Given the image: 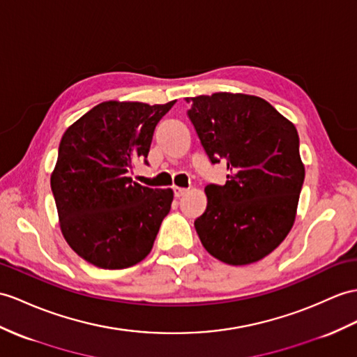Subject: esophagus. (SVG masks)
<instances>
[{
    "label": "esophagus",
    "mask_w": 357,
    "mask_h": 357,
    "mask_svg": "<svg viewBox=\"0 0 357 357\" xmlns=\"http://www.w3.org/2000/svg\"><path fill=\"white\" fill-rule=\"evenodd\" d=\"M186 192H188L186 188H181V186H176V188H174V195H176L177 198L183 197Z\"/></svg>",
    "instance_id": "34e87169"
}]
</instances>
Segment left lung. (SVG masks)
I'll use <instances>...</instances> for the list:
<instances>
[{
	"instance_id": "1",
	"label": "left lung",
	"mask_w": 357,
	"mask_h": 357,
	"mask_svg": "<svg viewBox=\"0 0 357 357\" xmlns=\"http://www.w3.org/2000/svg\"><path fill=\"white\" fill-rule=\"evenodd\" d=\"M186 101L208 159L225 162L230 172L224 186L204 189L198 238L224 264H255L282 244L297 216L304 181L297 128L255 95L215 92Z\"/></svg>"
}]
</instances>
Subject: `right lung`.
Instances as JSON below:
<instances>
[{
  "instance_id": "obj_1",
  "label": "right lung",
  "mask_w": 357,
  "mask_h": 357,
  "mask_svg": "<svg viewBox=\"0 0 357 357\" xmlns=\"http://www.w3.org/2000/svg\"><path fill=\"white\" fill-rule=\"evenodd\" d=\"M174 102L104 101L63 133L51 190L63 238L86 262L123 269L150 255L174 192L128 174L146 162L154 128Z\"/></svg>"
}]
</instances>
